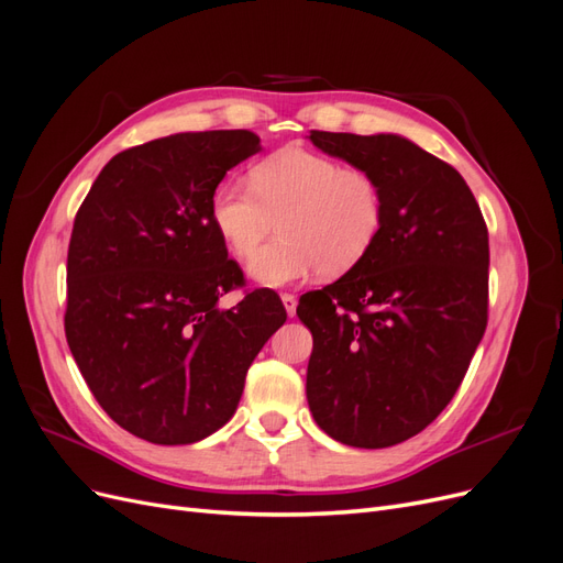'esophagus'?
<instances>
[{
    "mask_svg": "<svg viewBox=\"0 0 563 563\" xmlns=\"http://www.w3.org/2000/svg\"><path fill=\"white\" fill-rule=\"evenodd\" d=\"M282 302H284L288 317H294L296 314V302H298L296 296L294 294H282Z\"/></svg>",
    "mask_w": 563,
    "mask_h": 563,
    "instance_id": "1",
    "label": "esophagus"
}]
</instances>
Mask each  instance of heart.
<instances>
[{
  "instance_id": "b5f03b06",
  "label": "heart",
  "mask_w": 563,
  "mask_h": 563,
  "mask_svg": "<svg viewBox=\"0 0 563 563\" xmlns=\"http://www.w3.org/2000/svg\"><path fill=\"white\" fill-rule=\"evenodd\" d=\"M280 236L257 249L276 229ZM211 220L223 242L251 263L261 284L282 286L319 269L340 277L376 246L385 223L378 178L327 152L282 147L251 166L249 185L220 180L211 195Z\"/></svg>"
}]
</instances>
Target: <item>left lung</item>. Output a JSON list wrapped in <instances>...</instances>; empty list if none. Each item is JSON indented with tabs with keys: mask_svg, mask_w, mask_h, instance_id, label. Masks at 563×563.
<instances>
[{
	"mask_svg": "<svg viewBox=\"0 0 563 563\" xmlns=\"http://www.w3.org/2000/svg\"><path fill=\"white\" fill-rule=\"evenodd\" d=\"M310 141L378 178L385 223L360 265L298 302L314 343L308 404L340 444L395 446L444 411L482 343L486 220L463 176L401 135Z\"/></svg>",
	"mask_w": 563,
	"mask_h": 563,
	"instance_id": "obj_1",
	"label": "left lung"
}]
</instances>
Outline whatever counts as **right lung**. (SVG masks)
<instances>
[{
    "mask_svg": "<svg viewBox=\"0 0 563 563\" xmlns=\"http://www.w3.org/2000/svg\"><path fill=\"white\" fill-rule=\"evenodd\" d=\"M258 150L246 129L129 147L75 216L67 345L103 411L152 444H195L223 428L255 354L286 321L272 288H246L211 220L216 185ZM232 290L245 296L225 309Z\"/></svg>",
    "mask_w": 563,
    "mask_h": 563,
    "instance_id": "obj_1",
    "label": "right lung"
}]
</instances>
